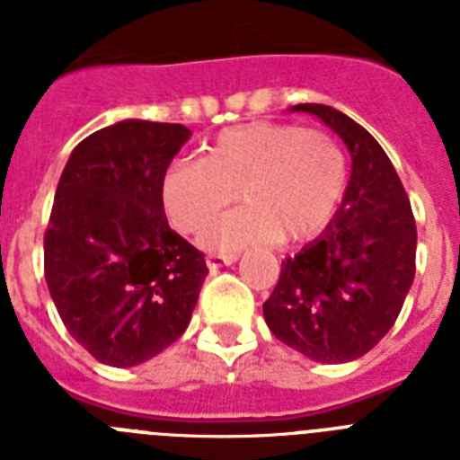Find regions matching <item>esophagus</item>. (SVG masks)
Returning a JSON list of instances; mask_svg holds the SVG:
<instances>
[{"mask_svg": "<svg viewBox=\"0 0 460 460\" xmlns=\"http://www.w3.org/2000/svg\"><path fill=\"white\" fill-rule=\"evenodd\" d=\"M233 262H237V255H207V267H209V271H217L221 267L233 265Z\"/></svg>", "mask_w": 460, "mask_h": 460, "instance_id": "34e87169", "label": "esophagus"}]
</instances>
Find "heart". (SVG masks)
Listing matches in <instances>:
<instances>
[{
  "mask_svg": "<svg viewBox=\"0 0 460 460\" xmlns=\"http://www.w3.org/2000/svg\"><path fill=\"white\" fill-rule=\"evenodd\" d=\"M348 189V156L336 137L280 121L226 128L202 161H174L161 180L164 209L180 233L193 234L234 201L226 215L200 234L209 253L246 246L306 242L334 218Z\"/></svg>",
  "mask_w": 460,
  "mask_h": 460,
  "instance_id": "obj_1",
  "label": "heart"
}]
</instances>
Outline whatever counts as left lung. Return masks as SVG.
Masks as SVG:
<instances>
[{"mask_svg":"<svg viewBox=\"0 0 460 460\" xmlns=\"http://www.w3.org/2000/svg\"><path fill=\"white\" fill-rule=\"evenodd\" d=\"M350 152L348 189L318 239L283 260L262 304L279 341L320 364L359 359L396 323L414 280L417 226L408 193L376 137L332 105L299 103Z\"/></svg>","mask_w":460,"mask_h":460,"instance_id":"1","label":"left lung"}]
</instances>
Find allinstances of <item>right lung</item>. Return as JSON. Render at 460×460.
Listing matches in <instances>:
<instances>
[{
	"mask_svg": "<svg viewBox=\"0 0 460 460\" xmlns=\"http://www.w3.org/2000/svg\"><path fill=\"white\" fill-rule=\"evenodd\" d=\"M189 137L181 124L117 121L73 149L57 184L48 290L68 334L108 367H137L180 339L209 271L161 200Z\"/></svg>",
	"mask_w": 460,
	"mask_h": 460,
	"instance_id": "right-lung-1",
	"label": "right lung"
}]
</instances>
